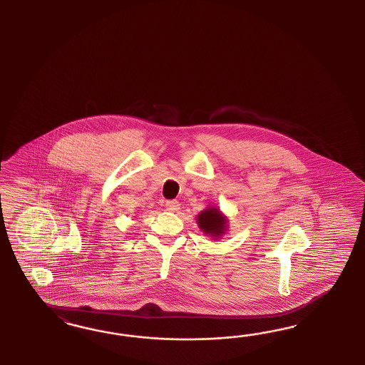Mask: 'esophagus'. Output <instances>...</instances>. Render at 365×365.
<instances>
[{
	"label": "esophagus",
	"instance_id": "obj_1",
	"mask_svg": "<svg viewBox=\"0 0 365 365\" xmlns=\"http://www.w3.org/2000/svg\"><path fill=\"white\" fill-rule=\"evenodd\" d=\"M166 207L167 210L175 212V211H178L179 209H180V203H179L178 200H167Z\"/></svg>",
	"mask_w": 365,
	"mask_h": 365
}]
</instances>
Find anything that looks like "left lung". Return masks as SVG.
Returning a JSON list of instances; mask_svg holds the SVG:
<instances>
[{
    "mask_svg": "<svg viewBox=\"0 0 365 365\" xmlns=\"http://www.w3.org/2000/svg\"><path fill=\"white\" fill-rule=\"evenodd\" d=\"M199 229L206 235L220 238L227 229V218L217 207H207L202 211L197 218Z\"/></svg>",
    "mask_w": 365,
    "mask_h": 365,
    "instance_id": "8db88e82",
    "label": "left lung"
}]
</instances>
